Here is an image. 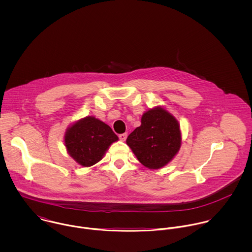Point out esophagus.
Wrapping results in <instances>:
<instances>
[{"instance_id":"34e87169","label":"esophagus","mask_w":252,"mask_h":252,"mask_svg":"<svg viewBox=\"0 0 252 252\" xmlns=\"http://www.w3.org/2000/svg\"><path fill=\"white\" fill-rule=\"evenodd\" d=\"M127 133H123V134H120L119 135V139H120V141L121 142H125L126 141V139H127Z\"/></svg>"}]
</instances>
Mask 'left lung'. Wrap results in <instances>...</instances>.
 I'll return each instance as SVG.
<instances>
[{
	"label": "left lung",
	"instance_id": "8db88e82",
	"mask_svg": "<svg viewBox=\"0 0 252 252\" xmlns=\"http://www.w3.org/2000/svg\"><path fill=\"white\" fill-rule=\"evenodd\" d=\"M182 143L178 119L161 106L147 109L126 144L144 167L157 170L168 165L179 153Z\"/></svg>",
	"mask_w": 252,
	"mask_h": 252
}]
</instances>
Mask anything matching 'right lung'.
Listing matches in <instances>:
<instances>
[{
    "mask_svg": "<svg viewBox=\"0 0 252 252\" xmlns=\"http://www.w3.org/2000/svg\"><path fill=\"white\" fill-rule=\"evenodd\" d=\"M118 137L105 122L88 115L66 129L64 144L68 154L80 166L88 168L100 162Z\"/></svg>",
    "mask_w": 252,
    "mask_h": 252,
    "instance_id": "1",
    "label": "right lung"
}]
</instances>
